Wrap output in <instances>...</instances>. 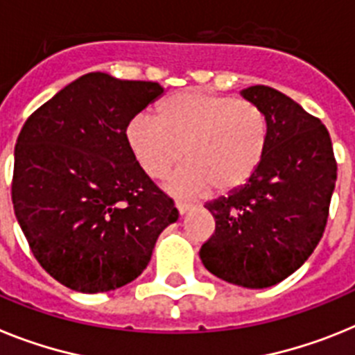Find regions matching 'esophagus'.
I'll list each match as a JSON object with an SVG mask.
<instances>
[{
	"label": "esophagus",
	"instance_id": "34e87169",
	"mask_svg": "<svg viewBox=\"0 0 355 355\" xmlns=\"http://www.w3.org/2000/svg\"><path fill=\"white\" fill-rule=\"evenodd\" d=\"M175 205H177V209H178V212H180V214H186L187 211H191V209L195 207V205H193V203L180 202V200H177V203H175Z\"/></svg>",
	"mask_w": 355,
	"mask_h": 355
}]
</instances>
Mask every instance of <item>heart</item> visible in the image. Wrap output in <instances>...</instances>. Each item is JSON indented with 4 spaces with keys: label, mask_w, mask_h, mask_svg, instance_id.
Instances as JSON below:
<instances>
[{
    "label": "heart",
    "mask_w": 355,
    "mask_h": 355,
    "mask_svg": "<svg viewBox=\"0 0 355 355\" xmlns=\"http://www.w3.org/2000/svg\"><path fill=\"white\" fill-rule=\"evenodd\" d=\"M270 123L248 100L209 91H184L160 101L157 118L137 114L126 125V143L148 177L169 180L177 195H229L246 186L266 155Z\"/></svg>",
    "instance_id": "obj_1"
}]
</instances>
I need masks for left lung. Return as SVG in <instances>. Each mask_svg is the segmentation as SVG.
Here are the masks:
<instances>
[{"instance_id":"1","label":"left lung","mask_w":355,"mask_h":355,"mask_svg":"<svg viewBox=\"0 0 355 355\" xmlns=\"http://www.w3.org/2000/svg\"><path fill=\"white\" fill-rule=\"evenodd\" d=\"M241 94L266 114V155L246 186L205 203L216 229L200 259L218 279L263 289L297 271L318 246L338 164L325 125L297 101L266 85Z\"/></svg>"}]
</instances>
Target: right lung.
I'll return each instance as SVG.
<instances>
[{
	"mask_svg": "<svg viewBox=\"0 0 355 355\" xmlns=\"http://www.w3.org/2000/svg\"><path fill=\"white\" fill-rule=\"evenodd\" d=\"M164 89L87 73L26 119L15 143L12 203L33 257L80 293L143 273L175 202L143 171L126 125Z\"/></svg>",
	"mask_w": 355,
	"mask_h": 355,
	"instance_id": "right-lung-1",
	"label": "right lung"
}]
</instances>
